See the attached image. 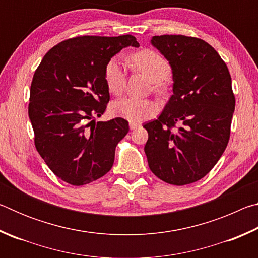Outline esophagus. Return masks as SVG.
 <instances>
[{
    "mask_svg": "<svg viewBox=\"0 0 258 258\" xmlns=\"http://www.w3.org/2000/svg\"><path fill=\"white\" fill-rule=\"evenodd\" d=\"M140 126H141V125H140L139 123H132V121L130 123V128L131 130H137L138 127H140Z\"/></svg>",
    "mask_w": 258,
    "mask_h": 258,
    "instance_id": "obj_1",
    "label": "esophagus"
}]
</instances>
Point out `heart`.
Instances as JSON below:
<instances>
[{"label": "heart", "mask_w": 258, "mask_h": 258, "mask_svg": "<svg viewBox=\"0 0 258 258\" xmlns=\"http://www.w3.org/2000/svg\"><path fill=\"white\" fill-rule=\"evenodd\" d=\"M134 67L142 72L152 82V89L156 92H164L166 89L165 80L171 74V64L163 55L152 50H141L132 55ZM104 82L108 90L112 94L123 93L126 85L124 64L118 58L108 61L103 71ZM111 113L116 117H121L132 123H141L154 117L158 108L150 100L135 99L131 97L120 98L111 103Z\"/></svg>", "instance_id": "heart-1"}]
</instances>
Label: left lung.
<instances>
[{
  "label": "left lung",
  "instance_id": "left-lung-1",
  "mask_svg": "<svg viewBox=\"0 0 258 258\" xmlns=\"http://www.w3.org/2000/svg\"><path fill=\"white\" fill-rule=\"evenodd\" d=\"M151 43L169 61L173 95L148 131L149 168L168 184L203 178L228 146L235 107L228 66L207 42L185 35L154 36Z\"/></svg>",
  "mask_w": 258,
  "mask_h": 258
}]
</instances>
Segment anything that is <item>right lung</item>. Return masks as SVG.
Instances as JSON below:
<instances>
[{
    "mask_svg": "<svg viewBox=\"0 0 258 258\" xmlns=\"http://www.w3.org/2000/svg\"><path fill=\"white\" fill-rule=\"evenodd\" d=\"M128 45L139 46L133 35L72 37L47 51L35 71L28 104L35 147L69 184L84 185L110 171L116 146L130 131L120 117L94 121L110 100L104 66Z\"/></svg>",
    "mask_w": 258,
    "mask_h": 258,
    "instance_id": "1",
    "label": "right lung"
}]
</instances>
